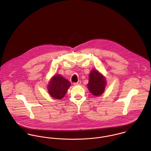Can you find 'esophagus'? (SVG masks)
<instances>
[{"instance_id":"esophagus-1","label":"esophagus","mask_w":151,"mask_h":151,"mask_svg":"<svg viewBox=\"0 0 151 151\" xmlns=\"http://www.w3.org/2000/svg\"><path fill=\"white\" fill-rule=\"evenodd\" d=\"M81 81H78L77 83H74V86H79V85H80L81 84Z\"/></svg>"}]
</instances>
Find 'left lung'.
I'll use <instances>...</instances> for the list:
<instances>
[{
  "label": "left lung",
  "mask_w": 151,
  "mask_h": 151,
  "mask_svg": "<svg viewBox=\"0 0 151 151\" xmlns=\"http://www.w3.org/2000/svg\"><path fill=\"white\" fill-rule=\"evenodd\" d=\"M89 79L87 87L94 96L101 95L106 84L105 77L96 70H92L89 74Z\"/></svg>",
  "instance_id": "obj_1"
}]
</instances>
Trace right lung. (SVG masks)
Listing matches in <instances>:
<instances>
[{
	"mask_svg": "<svg viewBox=\"0 0 151 151\" xmlns=\"http://www.w3.org/2000/svg\"><path fill=\"white\" fill-rule=\"evenodd\" d=\"M70 86V81L62 76L55 75L49 83L47 86L48 92L54 99H60L65 96Z\"/></svg>",
	"mask_w": 151,
	"mask_h": 151,
	"instance_id": "add662e5",
	"label": "right lung"
}]
</instances>
